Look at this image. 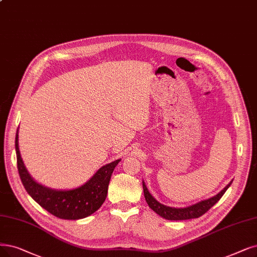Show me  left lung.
Wrapping results in <instances>:
<instances>
[{"instance_id": "left-lung-1", "label": "left lung", "mask_w": 257, "mask_h": 257, "mask_svg": "<svg viewBox=\"0 0 257 257\" xmlns=\"http://www.w3.org/2000/svg\"><path fill=\"white\" fill-rule=\"evenodd\" d=\"M232 181H230L229 184H227V187H224L218 194L215 195V196L201 200L197 203L191 204V206L184 207V208H174V207L164 206V204L160 203L158 200H156L152 196V194L149 192L146 183L143 180H142V187H143V193H145V197L149 204V207L154 212L157 213L159 216H161L162 218H166L168 220H186V219H192V218H198L207 211H209L214 204L222 197L224 192L227 191L231 186Z\"/></svg>"}]
</instances>
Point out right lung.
I'll return each mask as SVG.
<instances>
[{
    "mask_svg": "<svg viewBox=\"0 0 257 257\" xmlns=\"http://www.w3.org/2000/svg\"><path fill=\"white\" fill-rule=\"evenodd\" d=\"M19 128L16 135V153L20 178L27 193L50 214L61 219L77 220L95 213L104 202L112 171L121 159L101 167L82 186L70 190L51 189L36 181L27 171L19 149Z\"/></svg>",
    "mask_w": 257,
    "mask_h": 257,
    "instance_id": "add662e5",
    "label": "right lung"
}]
</instances>
